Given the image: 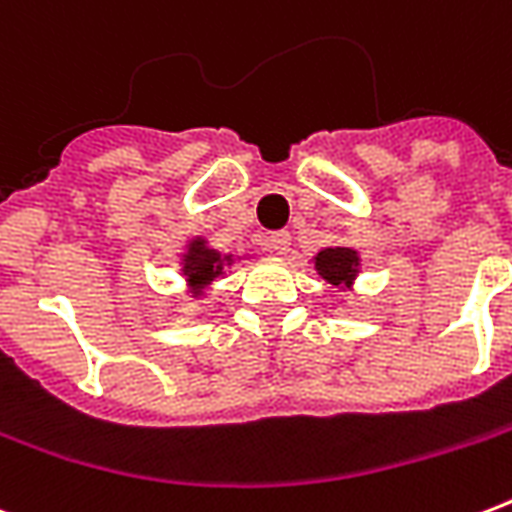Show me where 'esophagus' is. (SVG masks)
<instances>
[{"label":"esophagus","instance_id":"esophagus-1","mask_svg":"<svg viewBox=\"0 0 512 512\" xmlns=\"http://www.w3.org/2000/svg\"><path fill=\"white\" fill-rule=\"evenodd\" d=\"M271 249L276 252V255H287L289 247H292V233L289 231H276L271 233Z\"/></svg>","mask_w":512,"mask_h":512}]
</instances>
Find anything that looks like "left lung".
I'll use <instances>...</instances> for the list:
<instances>
[{"instance_id":"8db88e82","label":"left lung","mask_w":512,"mask_h":512,"mask_svg":"<svg viewBox=\"0 0 512 512\" xmlns=\"http://www.w3.org/2000/svg\"><path fill=\"white\" fill-rule=\"evenodd\" d=\"M313 263H316V271L324 281H329L332 287H350L353 279H356L358 273V252L350 247H329L321 249L319 255L313 257Z\"/></svg>"}]
</instances>
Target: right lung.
<instances>
[{
  "instance_id": "1",
  "label": "right lung",
  "mask_w": 512,
  "mask_h": 512,
  "mask_svg": "<svg viewBox=\"0 0 512 512\" xmlns=\"http://www.w3.org/2000/svg\"><path fill=\"white\" fill-rule=\"evenodd\" d=\"M225 265H231V257L209 249L204 239H193L183 255V276L188 284H193V292H201L223 276Z\"/></svg>"
}]
</instances>
